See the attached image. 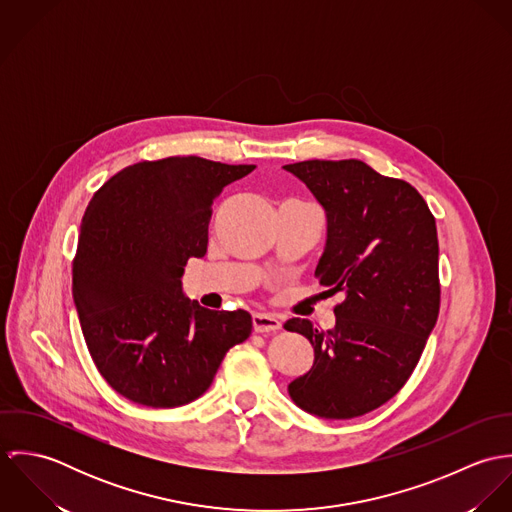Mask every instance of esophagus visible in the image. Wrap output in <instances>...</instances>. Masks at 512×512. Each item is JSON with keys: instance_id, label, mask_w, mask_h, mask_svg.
I'll use <instances>...</instances> for the list:
<instances>
[{"instance_id": "esophagus-1", "label": "esophagus", "mask_w": 512, "mask_h": 512, "mask_svg": "<svg viewBox=\"0 0 512 512\" xmlns=\"http://www.w3.org/2000/svg\"><path fill=\"white\" fill-rule=\"evenodd\" d=\"M252 327L256 333H276L278 329H282V323L270 313H254Z\"/></svg>"}]
</instances>
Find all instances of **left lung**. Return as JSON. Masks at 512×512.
Returning a JSON list of instances; mask_svg holds the SVG:
<instances>
[{
  "instance_id": "1",
  "label": "left lung",
  "mask_w": 512,
  "mask_h": 512,
  "mask_svg": "<svg viewBox=\"0 0 512 512\" xmlns=\"http://www.w3.org/2000/svg\"><path fill=\"white\" fill-rule=\"evenodd\" d=\"M284 169L325 209L327 240L315 278L345 297L329 331L299 317L284 325L309 339L315 353L288 392L313 416L357 418L406 384L436 327V219L410 183L359 159H311Z\"/></svg>"
}]
</instances>
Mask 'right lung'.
Here are the masks:
<instances>
[{"label": "right lung", "mask_w": 512, "mask_h": 512, "mask_svg": "<svg viewBox=\"0 0 512 512\" xmlns=\"http://www.w3.org/2000/svg\"><path fill=\"white\" fill-rule=\"evenodd\" d=\"M256 165L203 157L134 163L92 197L80 224L73 299L104 380L149 408H175L211 386L226 351L248 339L244 309L213 311L183 293L189 258L207 252L213 203Z\"/></svg>", "instance_id": "1"}]
</instances>
